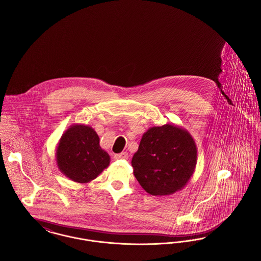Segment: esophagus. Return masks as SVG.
Returning <instances> with one entry per match:
<instances>
[{
	"label": "esophagus",
	"instance_id": "esophagus-1",
	"mask_svg": "<svg viewBox=\"0 0 261 261\" xmlns=\"http://www.w3.org/2000/svg\"><path fill=\"white\" fill-rule=\"evenodd\" d=\"M116 160H127L128 159V153L127 152H122V153H117L114 155Z\"/></svg>",
	"mask_w": 261,
	"mask_h": 261
}]
</instances>
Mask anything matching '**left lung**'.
I'll list each match as a JSON object with an SVG mask.
<instances>
[{"label":"left lung","mask_w":261,"mask_h":261,"mask_svg":"<svg viewBox=\"0 0 261 261\" xmlns=\"http://www.w3.org/2000/svg\"><path fill=\"white\" fill-rule=\"evenodd\" d=\"M196 163L194 139L186 129L173 124L149 128L131 162L139 184L153 196L181 190L193 175Z\"/></svg>","instance_id":"left-lung-1"}]
</instances>
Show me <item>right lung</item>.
Masks as SVG:
<instances>
[{"instance_id":"right-lung-1","label":"right lung","mask_w":261,"mask_h":261,"mask_svg":"<svg viewBox=\"0 0 261 261\" xmlns=\"http://www.w3.org/2000/svg\"><path fill=\"white\" fill-rule=\"evenodd\" d=\"M55 154L62 173L79 184L92 181L110 163L109 154L99 146L96 132L84 124H74L63 133Z\"/></svg>"}]
</instances>
